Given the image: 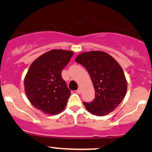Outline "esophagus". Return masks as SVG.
I'll list each match as a JSON object with an SVG mask.
<instances>
[{"label":"esophagus","mask_w":152,"mask_h":152,"mask_svg":"<svg viewBox=\"0 0 152 152\" xmlns=\"http://www.w3.org/2000/svg\"><path fill=\"white\" fill-rule=\"evenodd\" d=\"M81 88H79L77 89V90H76V92H77L78 94H80L81 93Z\"/></svg>","instance_id":"obj_1"}]
</instances>
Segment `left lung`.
Segmentation results:
<instances>
[{"instance_id":"left-lung-1","label":"left lung","mask_w":152,"mask_h":152,"mask_svg":"<svg viewBox=\"0 0 152 152\" xmlns=\"http://www.w3.org/2000/svg\"><path fill=\"white\" fill-rule=\"evenodd\" d=\"M76 63L88 71L95 97L91 103L84 102L87 111L96 116H105L114 111L127 92V81L122 68L111 56L104 52L92 51L77 56Z\"/></svg>"}]
</instances>
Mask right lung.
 I'll return each instance as SVG.
<instances>
[{
	"label": "right lung",
	"instance_id": "right-lung-1",
	"mask_svg": "<svg viewBox=\"0 0 152 152\" xmlns=\"http://www.w3.org/2000/svg\"><path fill=\"white\" fill-rule=\"evenodd\" d=\"M73 52L53 49L38 57L24 80L25 91L32 105L42 112L55 115L66 106L71 91L62 78V70Z\"/></svg>",
	"mask_w": 152,
	"mask_h": 152
}]
</instances>
